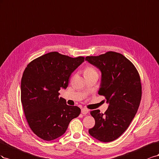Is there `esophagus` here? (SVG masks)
I'll list each match as a JSON object with an SVG mask.
<instances>
[{"label": "esophagus", "mask_w": 159, "mask_h": 159, "mask_svg": "<svg viewBox=\"0 0 159 159\" xmlns=\"http://www.w3.org/2000/svg\"><path fill=\"white\" fill-rule=\"evenodd\" d=\"M89 112V110L87 109V108H83L82 109H81V112H82V114L83 115H87Z\"/></svg>", "instance_id": "esophagus-1"}]
</instances>
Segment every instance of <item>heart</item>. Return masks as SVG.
<instances>
[{"instance_id":"obj_1","label":"heart","mask_w":159,"mask_h":159,"mask_svg":"<svg viewBox=\"0 0 159 159\" xmlns=\"http://www.w3.org/2000/svg\"><path fill=\"white\" fill-rule=\"evenodd\" d=\"M94 72H97L93 69V68L90 67V66H87L84 70V76H85L93 74V73H94Z\"/></svg>"}]
</instances>
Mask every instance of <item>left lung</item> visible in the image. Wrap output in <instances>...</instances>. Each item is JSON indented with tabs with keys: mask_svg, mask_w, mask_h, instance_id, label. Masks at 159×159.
Instances as JSON below:
<instances>
[{
	"mask_svg": "<svg viewBox=\"0 0 159 159\" xmlns=\"http://www.w3.org/2000/svg\"><path fill=\"white\" fill-rule=\"evenodd\" d=\"M85 61L101 70L98 94L108 104L104 114L90 111L95 125L89 133L99 141L111 142L127 129L138 111L142 96L140 76L133 63L118 52L87 57Z\"/></svg>",
	"mask_w": 159,
	"mask_h": 159,
	"instance_id": "8db88e82",
	"label": "left lung"
}]
</instances>
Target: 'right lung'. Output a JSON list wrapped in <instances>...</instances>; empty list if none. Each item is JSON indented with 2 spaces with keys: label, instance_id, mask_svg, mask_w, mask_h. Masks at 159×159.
Segmentation results:
<instances>
[{
  "label": "right lung",
  "instance_id": "right-lung-1",
  "mask_svg": "<svg viewBox=\"0 0 159 159\" xmlns=\"http://www.w3.org/2000/svg\"><path fill=\"white\" fill-rule=\"evenodd\" d=\"M84 61L83 57L51 52L26 67L21 79V102L30 128L40 139L50 141L60 137L80 115V108L68 105L58 91L67 88L71 73Z\"/></svg>",
  "mask_w": 159,
  "mask_h": 159
}]
</instances>
